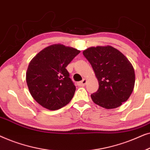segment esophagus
<instances>
[{
  "mask_svg": "<svg viewBox=\"0 0 150 150\" xmlns=\"http://www.w3.org/2000/svg\"><path fill=\"white\" fill-rule=\"evenodd\" d=\"M86 84H87V80L84 79L83 81H81V82H79V83H78V85H79V86H85Z\"/></svg>",
  "mask_w": 150,
  "mask_h": 150,
  "instance_id": "34e87169",
  "label": "esophagus"
}]
</instances>
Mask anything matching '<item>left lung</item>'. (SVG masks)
Masks as SVG:
<instances>
[{"label": "left lung", "mask_w": 150, "mask_h": 150, "mask_svg": "<svg viewBox=\"0 0 150 150\" xmlns=\"http://www.w3.org/2000/svg\"><path fill=\"white\" fill-rule=\"evenodd\" d=\"M83 53L99 83L98 91L91 95L94 103L107 109L122 105L134 86V70L128 59L110 46L91 47Z\"/></svg>", "instance_id": "8db88e82"}]
</instances>
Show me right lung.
Here are the masks:
<instances>
[{
  "label": "right lung",
  "instance_id": "obj_1",
  "mask_svg": "<svg viewBox=\"0 0 150 150\" xmlns=\"http://www.w3.org/2000/svg\"><path fill=\"white\" fill-rule=\"evenodd\" d=\"M80 52L54 44L40 51L30 61L26 83L33 98L43 107L55 110L72 99L76 87L65 67Z\"/></svg>",
  "mask_w": 150,
  "mask_h": 150
}]
</instances>
